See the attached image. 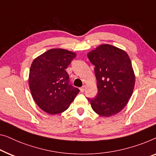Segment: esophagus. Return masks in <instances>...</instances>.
<instances>
[{"mask_svg": "<svg viewBox=\"0 0 156 156\" xmlns=\"http://www.w3.org/2000/svg\"><path fill=\"white\" fill-rule=\"evenodd\" d=\"M80 91L82 92V93H83V92L85 90V85H83L82 87H80Z\"/></svg>", "mask_w": 156, "mask_h": 156, "instance_id": "1", "label": "esophagus"}]
</instances>
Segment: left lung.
<instances>
[{
	"instance_id": "1",
	"label": "left lung",
	"mask_w": 156,
	"mask_h": 156,
	"mask_svg": "<svg viewBox=\"0 0 156 156\" xmlns=\"http://www.w3.org/2000/svg\"><path fill=\"white\" fill-rule=\"evenodd\" d=\"M95 66L98 93L87 98L96 113L110 117L126 106L133 93L135 75L126 52L109 44H102L87 54Z\"/></svg>"
}]
</instances>
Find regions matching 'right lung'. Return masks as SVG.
<instances>
[{
  "label": "right lung",
  "mask_w": 156,
  "mask_h": 156,
  "mask_svg": "<svg viewBox=\"0 0 156 156\" xmlns=\"http://www.w3.org/2000/svg\"><path fill=\"white\" fill-rule=\"evenodd\" d=\"M76 56L68 50L52 49L32 62L30 89L34 102L45 112L56 115L66 110L80 91L70 84L66 71Z\"/></svg>",
  "instance_id": "add662e5"
}]
</instances>
